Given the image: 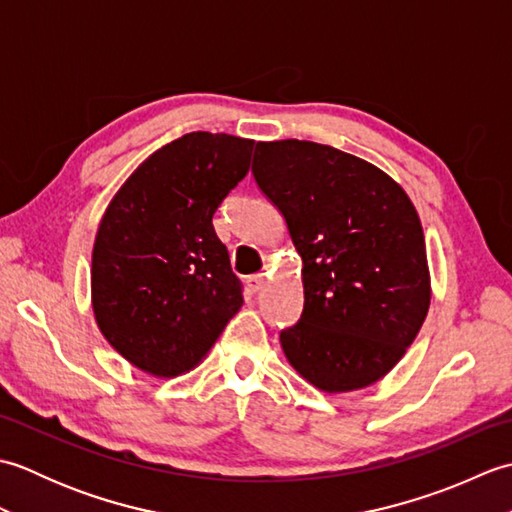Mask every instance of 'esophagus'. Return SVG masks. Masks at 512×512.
<instances>
[{
	"instance_id": "34e87169",
	"label": "esophagus",
	"mask_w": 512,
	"mask_h": 512,
	"mask_svg": "<svg viewBox=\"0 0 512 512\" xmlns=\"http://www.w3.org/2000/svg\"><path fill=\"white\" fill-rule=\"evenodd\" d=\"M246 284H248V288L253 290V292H259L262 290L264 286H266V273H257V275H250L248 279H246Z\"/></svg>"
}]
</instances>
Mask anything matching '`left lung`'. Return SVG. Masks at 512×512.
Masks as SVG:
<instances>
[{
    "label": "left lung",
    "mask_w": 512,
    "mask_h": 512,
    "mask_svg": "<svg viewBox=\"0 0 512 512\" xmlns=\"http://www.w3.org/2000/svg\"><path fill=\"white\" fill-rule=\"evenodd\" d=\"M253 176L303 264L301 319L279 336L288 363L325 394L374 385L429 312L416 206L372 162L310 140L257 143Z\"/></svg>",
    "instance_id": "obj_1"
}]
</instances>
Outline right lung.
Returning a JSON list of instances; mask_svg holds the SVG:
<instances>
[{
  "label": "right lung",
  "mask_w": 512,
  "mask_h": 512,
  "mask_svg": "<svg viewBox=\"0 0 512 512\" xmlns=\"http://www.w3.org/2000/svg\"><path fill=\"white\" fill-rule=\"evenodd\" d=\"M255 140L191 132L154 151L116 191L92 250V310L125 361L189 372L242 308L213 213L244 180Z\"/></svg>",
  "instance_id": "1"
}]
</instances>
